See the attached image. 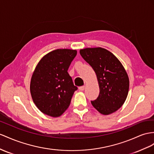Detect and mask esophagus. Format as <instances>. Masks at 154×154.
I'll return each instance as SVG.
<instances>
[{"label":"esophagus","instance_id":"1","mask_svg":"<svg viewBox=\"0 0 154 154\" xmlns=\"http://www.w3.org/2000/svg\"><path fill=\"white\" fill-rule=\"evenodd\" d=\"M85 88V86H80L79 88V90H81V91H83Z\"/></svg>","mask_w":154,"mask_h":154}]
</instances>
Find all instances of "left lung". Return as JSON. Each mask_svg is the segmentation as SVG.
<instances>
[{
  "label": "left lung",
  "instance_id": "left-lung-1",
  "mask_svg": "<svg viewBox=\"0 0 154 154\" xmlns=\"http://www.w3.org/2000/svg\"><path fill=\"white\" fill-rule=\"evenodd\" d=\"M80 54L94 70L100 86L99 96L91 101L93 107L104 115L116 111L129 91V78L124 66L112 53L101 47L81 49Z\"/></svg>",
  "mask_w": 154,
  "mask_h": 154
}]
</instances>
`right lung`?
<instances>
[{
  "label": "right lung",
  "instance_id": "right-lung-1",
  "mask_svg": "<svg viewBox=\"0 0 154 154\" xmlns=\"http://www.w3.org/2000/svg\"><path fill=\"white\" fill-rule=\"evenodd\" d=\"M76 55V50H54L45 55L35 68L30 93L34 103L45 115L58 117L68 108L77 90L68 72Z\"/></svg>",
  "mask_w": 154,
  "mask_h": 154
}]
</instances>
